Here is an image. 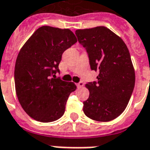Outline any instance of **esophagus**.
<instances>
[{
    "mask_svg": "<svg viewBox=\"0 0 150 150\" xmlns=\"http://www.w3.org/2000/svg\"><path fill=\"white\" fill-rule=\"evenodd\" d=\"M76 86H77V88H83V82H79L78 83H76Z\"/></svg>",
    "mask_w": 150,
    "mask_h": 150,
    "instance_id": "1",
    "label": "esophagus"
}]
</instances>
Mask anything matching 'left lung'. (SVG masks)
I'll return each instance as SVG.
<instances>
[{"mask_svg":"<svg viewBox=\"0 0 150 150\" xmlns=\"http://www.w3.org/2000/svg\"><path fill=\"white\" fill-rule=\"evenodd\" d=\"M75 34L88 52L91 69L99 71L97 82L86 84L90 94L83 102V112L96 121L112 120L125 111L135 85L129 49L104 26L77 30Z\"/></svg>","mask_w":150,"mask_h":150,"instance_id":"obj_1","label":"left lung"}]
</instances>
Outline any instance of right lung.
<instances>
[{
	"label": "right lung",
	"instance_id": "add662e5",
	"mask_svg": "<svg viewBox=\"0 0 150 150\" xmlns=\"http://www.w3.org/2000/svg\"><path fill=\"white\" fill-rule=\"evenodd\" d=\"M77 42L69 29L42 26L26 41L15 63L16 94L22 108L40 122H52L64 114L76 86L56 78L62 53Z\"/></svg>",
	"mask_w": 150,
	"mask_h": 150
}]
</instances>
